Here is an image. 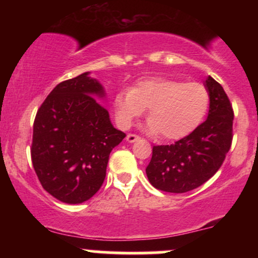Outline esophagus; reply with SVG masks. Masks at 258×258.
Wrapping results in <instances>:
<instances>
[{
	"label": "esophagus",
	"instance_id": "esophagus-1",
	"mask_svg": "<svg viewBox=\"0 0 258 258\" xmlns=\"http://www.w3.org/2000/svg\"><path fill=\"white\" fill-rule=\"evenodd\" d=\"M138 139H141V137H138L137 135H132V133L127 135V137H126V141L128 142V143H133V142L138 141Z\"/></svg>",
	"mask_w": 258,
	"mask_h": 258
}]
</instances>
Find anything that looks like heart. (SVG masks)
<instances>
[{
    "label": "heart",
    "instance_id": "1",
    "mask_svg": "<svg viewBox=\"0 0 258 258\" xmlns=\"http://www.w3.org/2000/svg\"><path fill=\"white\" fill-rule=\"evenodd\" d=\"M209 91L199 82H184L166 78H148L132 88L119 91L114 98L119 125L128 128L133 120L149 108L146 130L160 133L164 139L176 141L193 132L209 108Z\"/></svg>",
    "mask_w": 258,
    "mask_h": 258
}]
</instances>
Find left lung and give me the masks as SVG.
<instances>
[{"label":"left lung","instance_id":"1","mask_svg":"<svg viewBox=\"0 0 258 258\" xmlns=\"http://www.w3.org/2000/svg\"><path fill=\"white\" fill-rule=\"evenodd\" d=\"M207 119L186 137L170 146H154L146 168L153 186L167 193H186L211 178L222 166L233 139L234 112L223 87L206 79Z\"/></svg>","mask_w":258,"mask_h":258}]
</instances>
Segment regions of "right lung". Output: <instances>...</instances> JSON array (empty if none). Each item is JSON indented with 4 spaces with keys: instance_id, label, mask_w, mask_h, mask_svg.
<instances>
[{
    "instance_id": "add662e5",
    "label": "right lung",
    "mask_w": 258,
    "mask_h": 258,
    "mask_svg": "<svg viewBox=\"0 0 258 258\" xmlns=\"http://www.w3.org/2000/svg\"><path fill=\"white\" fill-rule=\"evenodd\" d=\"M84 73L53 88L37 110L31 160L38 180L65 204L91 199L104 182L109 155L126 137L97 98L103 86Z\"/></svg>"
}]
</instances>
